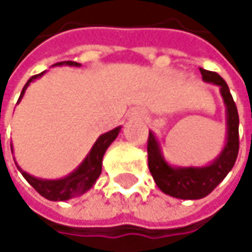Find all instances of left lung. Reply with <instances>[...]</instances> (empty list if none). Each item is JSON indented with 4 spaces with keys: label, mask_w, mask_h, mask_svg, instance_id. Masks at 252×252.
<instances>
[{
    "label": "left lung",
    "mask_w": 252,
    "mask_h": 252,
    "mask_svg": "<svg viewBox=\"0 0 252 252\" xmlns=\"http://www.w3.org/2000/svg\"><path fill=\"white\" fill-rule=\"evenodd\" d=\"M200 73L204 81L215 83L220 87L226 105L227 140L220 156L204 168H172L162 158L153 132H149L147 138L149 169L156 185L165 194L182 200H198L209 195L233 168L239 152V117L226 81L215 71L200 68Z\"/></svg>",
    "instance_id": "obj_1"
}]
</instances>
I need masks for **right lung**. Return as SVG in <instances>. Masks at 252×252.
<instances>
[{"mask_svg":"<svg viewBox=\"0 0 252 252\" xmlns=\"http://www.w3.org/2000/svg\"><path fill=\"white\" fill-rule=\"evenodd\" d=\"M55 65H74V67H78L80 64L74 63V61H63V63H57ZM42 74L43 73L36 74V76H32L27 80V83H26L23 90H22V94H20L19 100L25 94L26 87L33 80H36L37 77H40ZM118 132H120V126L114 128L109 132L102 134L97 138V141L94 143V146L92 147V150L87 155V158L84 159V162L77 168L73 174H70V175L63 178V179L46 181V179H37L34 176H30L29 174H26L25 171H22V169H20V172L26 178V181L42 197H45V198H48L51 201H65L68 198L78 197V195H81L83 192H86L87 189H90L94 185L96 179L99 178L100 172H102V159H103V155H105L106 149L109 147V144L117 138Z\"/></svg>","mask_w":252,"mask_h":252,"instance_id":"add662e5","label":"right lung"}]
</instances>
